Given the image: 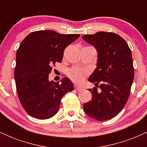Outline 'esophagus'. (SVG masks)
I'll list each match as a JSON object with an SVG mask.
<instances>
[{
	"mask_svg": "<svg viewBox=\"0 0 147 147\" xmlns=\"http://www.w3.org/2000/svg\"><path fill=\"white\" fill-rule=\"evenodd\" d=\"M75 90H76L77 91H80L82 90V88L81 87L77 86H75Z\"/></svg>",
	"mask_w": 147,
	"mask_h": 147,
	"instance_id": "esophagus-1",
	"label": "esophagus"
}]
</instances>
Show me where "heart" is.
<instances>
[{
    "instance_id": "b5f03b06",
    "label": "heart",
    "mask_w": 147,
    "mask_h": 147,
    "mask_svg": "<svg viewBox=\"0 0 147 147\" xmlns=\"http://www.w3.org/2000/svg\"><path fill=\"white\" fill-rule=\"evenodd\" d=\"M68 75L72 81H74L76 83H80L83 81L86 75V72L81 69L74 68L68 70Z\"/></svg>"
}]
</instances>
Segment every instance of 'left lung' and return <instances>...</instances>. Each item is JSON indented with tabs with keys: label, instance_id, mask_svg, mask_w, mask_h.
I'll return each mask as SVG.
<instances>
[{
	"label": "left lung",
	"instance_id": "8db88e82",
	"mask_svg": "<svg viewBox=\"0 0 147 147\" xmlns=\"http://www.w3.org/2000/svg\"><path fill=\"white\" fill-rule=\"evenodd\" d=\"M82 38L97 51V68L88 79L96 87L88 89L92 99L84 104V110L96 120L112 119L122 110L130 95L134 78L131 49L113 32H99ZM99 84L100 90L97 91Z\"/></svg>",
	"mask_w": 147,
	"mask_h": 147
}]
</instances>
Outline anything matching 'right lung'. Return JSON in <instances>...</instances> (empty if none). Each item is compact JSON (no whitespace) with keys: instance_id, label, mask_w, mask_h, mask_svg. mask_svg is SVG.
Instances as JSON below:
<instances>
[{"instance_id":"right-lung-1","label":"right lung","mask_w":147,"mask_h":147,"mask_svg":"<svg viewBox=\"0 0 147 147\" xmlns=\"http://www.w3.org/2000/svg\"><path fill=\"white\" fill-rule=\"evenodd\" d=\"M79 36L39 30L22 41L16 52L14 78L20 102L30 116L38 119L52 117L58 112L63 96L74 90L67 77L61 83L48 78L52 65L61 62L64 50Z\"/></svg>"}]
</instances>
